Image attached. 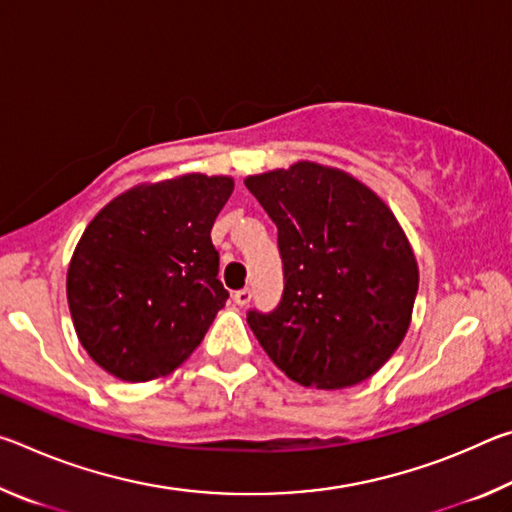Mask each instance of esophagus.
Returning a JSON list of instances; mask_svg holds the SVG:
<instances>
[{"label": "esophagus", "instance_id": "esophagus-1", "mask_svg": "<svg viewBox=\"0 0 512 512\" xmlns=\"http://www.w3.org/2000/svg\"><path fill=\"white\" fill-rule=\"evenodd\" d=\"M232 298H235V302H237L239 307H246L248 302H250V298H253V291H250V289H239V291H235V296H232Z\"/></svg>", "mask_w": 512, "mask_h": 512}]
</instances>
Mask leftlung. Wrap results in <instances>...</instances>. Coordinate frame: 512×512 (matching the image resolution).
I'll use <instances>...</instances> for the list:
<instances>
[{
  "instance_id": "left-lung-1",
  "label": "left lung",
  "mask_w": 512,
  "mask_h": 512,
  "mask_svg": "<svg viewBox=\"0 0 512 512\" xmlns=\"http://www.w3.org/2000/svg\"><path fill=\"white\" fill-rule=\"evenodd\" d=\"M244 183L277 225L284 268L280 305L248 311L259 345L302 386L361 384L411 325L418 262L402 225L357 178L316 162Z\"/></svg>"
}]
</instances>
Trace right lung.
<instances>
[{
    "label": "right lung",
    "mask_w": 512,
    "mask_h": 512,
    "mask_svg": "<svg viewBox=\"0 0 512 512\" xmlns=\"http://www.w3.org/2000/svg\"><path fill=\"white\" fill-rule=\"evenodd\" d=\"M232 189L205 173L137 185L85 228L67 268L69 314L110 375H169L203 341L228 300L210 232Z\"/></svg>",
    "instance_id": "add662e5"
}]
</instances>
